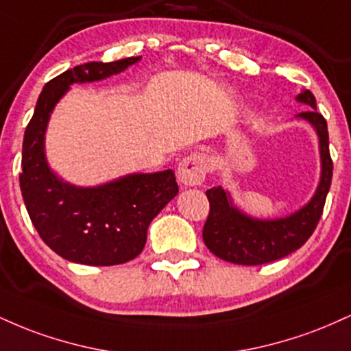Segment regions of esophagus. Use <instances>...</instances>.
<instances>
[{"mask_svg": "<svg viewBox=\"0 0 351 351\" xmlns=\"http://www.w3.org/2000/svg\"><path fill=\"white\" fill-rule=\"evenodd\" d=\"M208 160L201 153L184 156L178 167V180L184 186H198L206 178Z\"/></svg>", "mask_w": 351, "mask_h": 351, "instance_id": "esophagus-1", "label": "esophagus"}]
</instances>
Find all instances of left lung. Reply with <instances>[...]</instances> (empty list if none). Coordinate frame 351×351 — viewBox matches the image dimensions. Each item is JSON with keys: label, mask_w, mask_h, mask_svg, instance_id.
I'll return each mask as SVG.
<instances>
[{"label": "left lung", "mask_w": 351, "mask_h": 351, "mask_svg": "<svg viewBox=\"0 0 351 351\" xmlns=\"http://www.w3.org/2000/svg\"><path fill=\"white\" fill-rule=\"evenodd\" d=\"M297 100L310 107L297 117L313 125L320 143L322 176L315 195L291 216L263 221L234 208L229 193L221 186L208 189L209 215L203 228V241L219 259L243 265L272 263L302 247L315 231L332 183L333 162L328 150L327 120L318 114L315 97L310 90H304L297 95Z\"/></svg>", "instance_id": "obj_1"}]
</instances>
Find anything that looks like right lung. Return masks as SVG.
I'll return each instance as SVG.
<instances>
[{"label":"right lung","mask_w":351,"mask_h":351,"mask_svg":"<svg viewBox=\"0 0 351 351\" xmlns=\"http://www.w3.org/2000/svg\"><path fill=\"white\" fill-rule=\"evenodd\" d=\"M138 58L86 62L46 84L23 140L19 186L36 231L71 263L117 265L135 259L147 243L152 219L178 195L175 173H138L95 188L64 183L44 155V134L52 108L71 84L119 74Z\"/></svg>","instance_id":"add662e5"}]
</instances>
